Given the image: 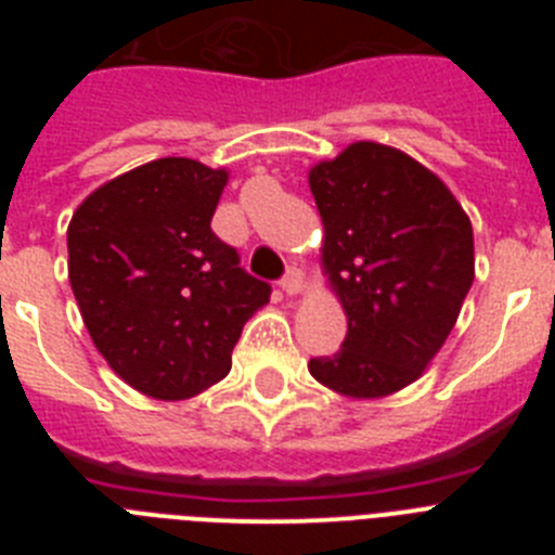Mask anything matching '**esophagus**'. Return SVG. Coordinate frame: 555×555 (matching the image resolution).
Segmentation results:
<instances>
[{
  "instance_id": "esophagus-1",
  "label": "esophagus",
  "mask_w": 555,
  "mask_h": 555,
  "mask_svg": "<svg viewBox=\"0 0 555 555\" xmlns=\"http://www.w3.org/2000/svg\"><path fill=\"white\" fill-rule=\"evenodd\" d=\"M281 288L286 294H292V297L294 294H302L306 292V274H302L300 269H288L286 278L281 281Z\"/></svg>"
}]
</instances>
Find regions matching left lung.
<instances>
[{"instance_id":"obj_1","label":"left lung","mask_w":555,"mask_h":555,"mask_svg":"<svg viewBox=\"0 0 555 555\" xmlns=\"http://www.w3.org/2000/svg\"><path fill=\"white\" fill-rule=\"evenodd\" d=\"M325 242L322 269L347 313L322 386L375 400L414 384L442 350L475 278L473 224L448 185L405 152L356 141L308 171Z\"/></svg>"}]
</instances>
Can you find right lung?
Here are the masks:
<instances>
[{
  "label": "right lung",
  "instance_id": "1",
  "mask_svg": "<svg viewBox=\"0 0 555 555\" xmlns=\"http://www.w3.org/2000/svg\"><path fill=\"white\" fill-rule=\"evenodd\" d=\"M228 169L158 158L91 191L68 222V283L111 370L155 400H189L230 372L269 283L238 267L210 219Z\"/></svg>",
  "mask_w": 555,
  "mask_h": 555
}]
</instances>
